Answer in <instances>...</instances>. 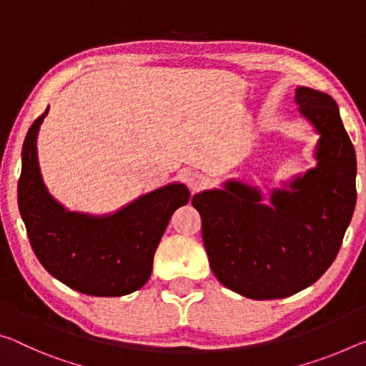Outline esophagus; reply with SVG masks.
<instances>
[{"label": "esophagus", "mask_w": 366, "mask_h": 366, "mask_svg": "<svg viewBox=\"0 0 366 366\" xmlns=\"http://www.w3.org/2000/svg\"><path fill=\"white\" fill-rule=\"evenodd\" d=\"M187 185H189V189L192 190V194L200 192V190L207 185V177L204 176V174H199V172L190 174L187 179Z\"/></svg>", "instance_id": "1"}]
</instances>
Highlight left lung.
Wrapping results in <instances>:
<instances>
[{"mask_svg": "<svg viewBox=\"0 0 366 366\" xmlns=\"http://www.w3.org/2000/svg\"><path fill=\"white\" fill-rule=\"evenodd\" d=\"M300 112L319 132L317 166L274 190L229 181L194 195L202 239L214 277L252 300L287 298L315 283L337 256L357 202L355 149L332 97L297 89Z\"/></svg>", "mask_w": 366, "mask_h": 366, "instance_id": "left-lung-1", "label": "left lung"}]
</instances>
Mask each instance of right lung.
<instances>
[{"label":"right lung","instance_id":"add662e5","mask_svg":"<svg viewBox=\"0 0 366 366\" xmlns=\"http://www.w3.org/2000/svg\"><path fill=\"white\" fill-rule=\"evenodd\" d=\"M49 109L22 144L17 204L31 246L56 280L92 297H122L142 288L172 213L190 199L184 184H169L110 217L66 212L51 199L37 162V132Z\"/></svg>","mask_w":366,"mask_h":366}]
</instances>
